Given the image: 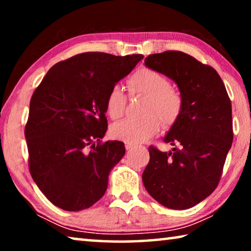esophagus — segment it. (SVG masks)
Returning <instances> with one entry per match:
<instances>
[{
    "instance_id": "1",
    "label": "esophagus",
    "mask_w": 251,
    "mask_h": 251,
    "mask_svg": "<svg viewBox=\"0 0 251 251\" xmlns=\"http://www.w3.org/2000/svg\"><path fill=\"white\" fill-rule=\"evenodd\" d=\"M133 147H134V146L131 145V144H128V143H126V144H125V148H126V151H130L131 148H133Z\"/></svg>"
}]
</instances>
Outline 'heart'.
<instances>
[{
  "mask_svg": "<svg viewBox=\"0 0 251 251\" xmlns=\"http://www.w3.org/2000/svg\"><path fill=\"white\" fill-rule=\"evenodd\" d=\"M130 95L142 94L144 100L141 118H128L112 125L109 134L113 138L137 145L150 139L159 131L160 121L164 126H171L180 116L182 96L173 87L166 75L150 67H141L127 79ZM126 96L121 87L113 86L105 100V109L112 120L123 116L126 107Z\"/></svg>",
  "mask_w": 251,
  "mask_h": 251,
  "instance_id": "1",
  "label": "heart"
}]
</instances>
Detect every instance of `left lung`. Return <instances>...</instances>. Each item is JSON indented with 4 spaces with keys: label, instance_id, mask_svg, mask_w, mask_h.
I'll return each instance as SVG.
<instances>
[{
    "label": "left lung",
    "instance_id": "obj_1",
    "mask_svg": "<svg viewBox=\"0 0 251 251\" xmlns=\"http://www.w3.org/2000/svg\"><path fill=\"white\" fill-rule=\"evenodd\" d=\"M145 65L177 84L182 110L165 136L171 151L148 147L143 173L148 194L171 209H188L217 187L233 133L231 101L219 74L179 50L148 55Z\"/></svg>",
    "mask_w": 251,
    "mask_h": 251
}]
</instances>
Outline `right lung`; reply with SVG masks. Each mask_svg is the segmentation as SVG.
<instances>
[{
	"label": "right lung",
	"mask_w": 251,
	"mask_h": 251,
	"mask_svg": "<svg viewBox=\"0 0 251 251\" xmlns=\"http://www.w3.org/2000/svg\"><path fill=\"white\" fill-rule=\"evenodd\" d=\"M143 57L74 55L50 67L34 91L24 130L28 168L53 205L79 211L104 196L109 173L125 154L124 143L101 142L105 100Z\"/></svg>",
	"instance_id": "1"
}]
</instances>
